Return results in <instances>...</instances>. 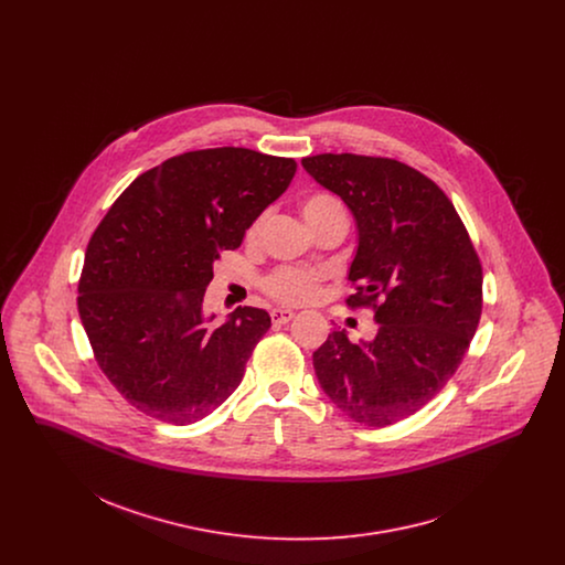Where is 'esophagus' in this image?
<instances>
[{
    "label": "esophagus",
    "mask_w": 565,
    "mask_h": 565,
    "mask_svg": "<svg viewBox=\"0 0 565 565\" xmlns=\"http://www.w3.org/2000/svg\"><path fill=\"white\" fill-rule=\"evenodd\" d=\"M295 318V311L290 309H273L270 311V322L275 326H281V323H288Z\"/></svg>",
    "instance_id": "obj_1"
}]
</instances>
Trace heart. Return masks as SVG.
I'll list each match as a JSON object with an SVG mask.
<instances>
[{
    "label": "heart",
    "instance_id": "1",
    "mask_svg": "<svg viewBox=\"0 0 565 565\" xmlns=\"http://www.w3.org/2000/svg\"><path fill=\"white\" fill-rule=\"evenodd\" d=\"M300 214L305 222L311 226V231H318L326 222L332 217L345 215V210L341 201L328 192H309L300 201ZM265 226V215H258L245 231V239L249 243L258 242L260 233ZM265 292L275 298L281 305H305L311 302L320 296L322 290V275L313 270L292 269V267H281L273 270L269 277L263 284Z\"/></svg>",
    "mask_w": 565,
    "mask_h": 565
}]
</instances>
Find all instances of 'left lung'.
<instances>
[{
  "label": "left lung",
  "instance_id": "obj_1",
  "mask_svg": "<svg viewBox=\"0 0 565 565\" xmlns=\"http://www.w3.org/2000/svg\"><path fill=\"white\" fill-rule=\"evenodd\" d=\"M302 167L358 222L348 305L379 323L371 343L330 332L316 375L353 422L392 426L430 403L470 348L483 309L479 254L449 196L404 162L326 152Z\"/></svg>",
  "mask_w": 565,
  "mask_h": 565
}]
</instances>
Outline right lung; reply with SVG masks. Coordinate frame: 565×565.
<instances>
[{
  "label": "right lung",
  "mask_w": 565,
  "mask_h": 565,
  "mask_svg": "<svg viewBox=\"0 0 565 565\" xmlns=\"http://www.w3.org/2000/svg\"><path fill=\"white\" fill-rule=\"evenodd\" d=\"M295 171V159L249 148L184 152L135 178L95 228L78 313L99 369L137 411L186 426L242 383L269 313L237 307L210 328L203 296L220 252L242 245Z\"/></svg>",
  "instance_id": "1"
}]
</instances>
